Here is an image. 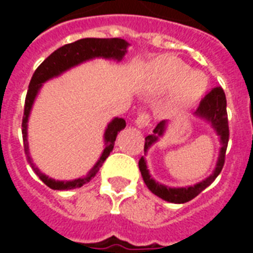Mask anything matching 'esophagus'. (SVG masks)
Returning a JSON list of instances; mask_svg holds the SVG:
<instances>
[{"label":"esophagus","instance_id":"esophagus-1","mask_svg":"<svg viewBox=\"0 0 253 253\" xmlns=\"http://www.w3.org/2000/svg\"><path fill=\"white\" fill-rule=\"evenodd\" d=\"M151 117L150 114H147V113H142V114H139L135 119V125L139 127V128H143V127H147L150 125Z\"/></svg>","mask_w":253,"mask_h":253}]
</instances>
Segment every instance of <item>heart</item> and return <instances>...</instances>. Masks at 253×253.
<instances>
[{
	"label": "heart",
	"instance_id": "1",
	"mask_svg": "<svg viewBox=\"0 0 253 253\" xmlns=\"http://www.w3.org/2000/svg\"><path fill=\"white\" fill-rule=\"evenodd\" d=\"M162 89H173L178 86L176 103L184 107L192 105L200 98L206 89V80L200 73H190V68L180 59L169 57L159 67Z\"/></svg>",
	"mask_w": 253,
	"mask_h": 253
}]
</instances>
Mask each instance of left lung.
Masks as SVG:
<instances>
[{"mask_svg": "<svg viewBox=\"0 0 253 253\" xmlns=\"http://www.w3.org/2000/svg\"><path fill=\"white\" fill-rule=\"evenodd\" d=\"M227 101H226V94H224L223 89L220 86L212 87L211 90L209 91L208 94L205 95L204 98L201 99L200 106L196 110L194 115L200 117V118L206 119L208 122L212 126L215 132L219 135L220 138V150L219 156H218V162H216L215 169L214 172L205 178L198 184L188 186V188H169L166 185H162L156 182V181L151 177L144 158H140L139 160V169L142 173L144 184L147 188L150 189L151 192L154 193L155 196L160 197L164 201L172 202V204H185L193 200L197 197L202 190L208 188L209 185L211 184L212 181L215 180L218 174L220 173L222 168L224 166V158H226V150H227L228 144V136H230V130H228V119H227ZM167 127V121H162L158 123V126L155 127L154 134L146 136V143H144V152L148 151L155 142H158V139L163 136L164 131Z\"/></svg>", "mask_w": 253, "mask_h": 253, "instance_id": "1", "label": "left lung"}]
</instances>
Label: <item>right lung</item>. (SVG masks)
Segmentation results:
<instances>
[{
    "mask_svg": "<svg viewBox=\"0 0 253 253\" xmlns=\"http://www.w3.org/2000/svg\"><path fill=\"white\" fill-rule=\"evenodd\" d=\"M125 39L121 38H107V39H99V38H85L80 41L73 42L69 44H65L60 48H57L55 52H52L34 72L31 81H30L29 90L26 94L25 101V111H23V119H22V136H23V146H25V154L27 156V162L30 163L34 172L37 173L39 178L44 182L48 188L53 190H69V189L81 188L83 185L93 178L102 167L103 162L106 160L107 156L114 148L115 139L121 130L126 127V121L123 118H114L105 130L103 139H105V148L102 154L99 156L98 162L95 166L89 170L86 176L76 178L72 181H57L53 178H49L42 173L37 167L34 166L33 160L29 155V143H27V122H29V115L33 107V103L35 101L38 91L41 90L42 84L45 83L52 77H56L61 75L65 71H68L72 67L81 64L86 60L95 59V57H103V59H113V60L121 61L123 56L126 55L127 47H128Z\"/></svg>",
    "mask_w": 253,
    "mask_h": 253,
    "instance_id": "add662e5",
    "label": "right lung"
}]
</instances>
